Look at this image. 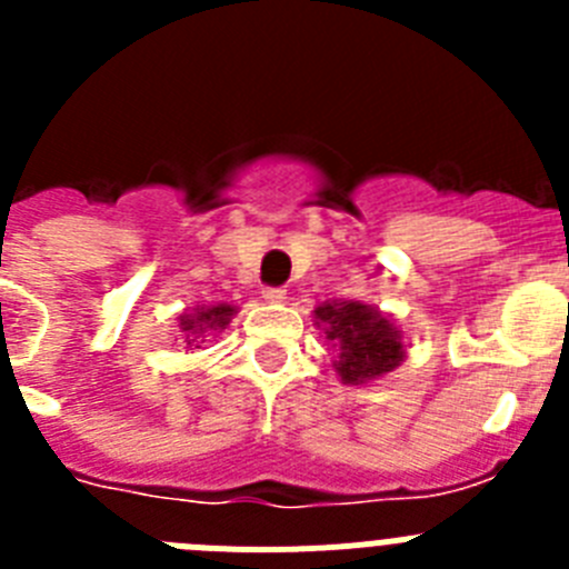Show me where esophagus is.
Instances as JSON below:
<instances>
[{
	"label": "esophagus",
	"instance_id": "1",
	"mask_svg": "<svg viewBox=\"0 0 569 569\" xmlns=\"http://www.w3.org/2000/svg\"><path fill=\"white\" fill-rule=\"evenodd\" d=\"M261 299L270 301V305H279V301L288 299V290H284V288H264V290H261Z\"/></svg>",
	"mask_w": 569,
	"mask_h": 569
}]
</instances>
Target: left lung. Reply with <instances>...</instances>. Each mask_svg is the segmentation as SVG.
Returning a JSON list of instances; mask_svg holds the SVG:
<instances>
[{"label":"left lung","mask_w":569,"mask_h":569,"mask_svg":"<svg viewBox=\"0 0 569 569\" xmlns=\"http://www.w3.org/2000/svg\"><path fill=\"white\" fill-rule=\"evenodd\" d=\"M316 328L325 330L339 359L336 373L345 385H367L393 373L405 361L401 330L387 313L361 301H321L313 310Z\"/></svg>","instance_id":"obj_1"}]
</instances>
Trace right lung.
Here are the masks:
<instances>
[{"label":"right lung","instance_id":"1","mask_svg":"<svg viewBox=\"0 0 569 569\" xmlns=\"http://www.w3.org/2000/svg\"><path fill=\"white\" fill-rule=\"evenodd\" d=\"M236 316L233 305H208V308H193L179 316V328H182L184 341L196 345V339L208 330H224L230 319Z\"/></svg>","mask_w":569,"mask_h":569}]
</instances>
